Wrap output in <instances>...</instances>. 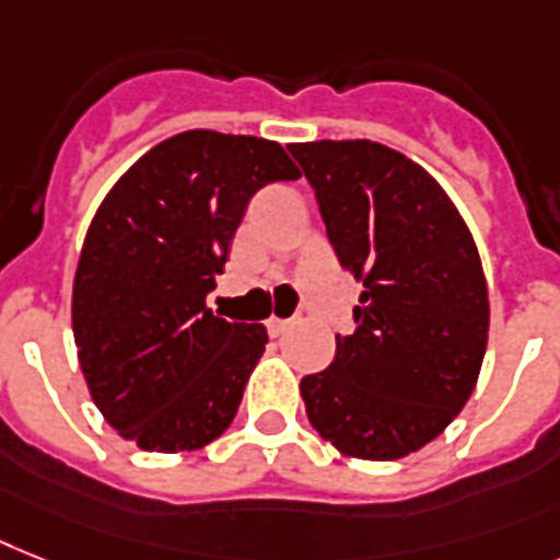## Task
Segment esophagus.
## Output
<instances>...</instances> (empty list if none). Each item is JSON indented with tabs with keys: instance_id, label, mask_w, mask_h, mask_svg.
<instances>
[{
	"instance_id": "esophagus-1",
	"label": "esophagus",
	"mask_w": 560,
	"mask_h": 560,
	"mask_svg": "<svg viewBox=\"0 0 560 560\" xmlns=\"http://www.w3.org/2000/svg\"><path fill=\"white\" fill-rule=\"evenodd\" d=\"M290 327H293V319H276V316L267 319V330H270V336H281L284 330H290Z\"/></svg>"
}]
</instances>
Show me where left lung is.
<instances>
[{"label":"left lung","mask_w":560,"mask_h":560,"mask_svg":"<svg viewBox=\"0 0 560 560\" xmlns=\"http://www.w3.org/2000/svg\"><path fill=\"white\" fill-rule=\"evenodd\" d=\"M327 238L362 281L357 330L302 380L307 420L336 452L399 460L469 402L489 342V290L469 226L443 186L374 140L290 143Z\"/></svg>","instance_id":"left-lung-1"}]
</instances>
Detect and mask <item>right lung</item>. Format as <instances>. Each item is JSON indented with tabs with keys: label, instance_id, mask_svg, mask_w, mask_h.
<instances>
[{
	"label": "right lung",
	"instance_id": "1",
	"mask_svg": "<svg viewBox=\"0 0 560 560\" xmlns=\"http://www.w3.org/2000/svg\"><path fill=\"white\" fill-rule=\"evenodd\" d=\"M281 143L192 129L117 177L91 218L71 293L94 406L143 452H195L230 429L267 327L207 307L249 198L295 180Z\"/></svg>",
	"mask_w": 560,
	"mask_h": 560
}]
</instances>
